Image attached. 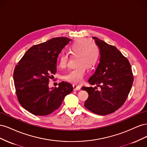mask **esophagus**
<instances>
[{
    "label": "esophagus",
    "mask_w": 147,
    "mask_h": 147,
    "mask_svg": "<svg viewBox=\"0 0 147 147\" xmlns=\"http://www.w3.org/2000/svg\"><path fill=\"white\" fill-rule=\"evenodd\" d=\"M73 87H74V91L80 90V89H81V87H80V86H78V85H76V84H74Z\"/></svg>",
    "instance_id": "obj_1"
}]
</instances>
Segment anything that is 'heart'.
I'll list each match as a JSON object with an SVG mask.
<instances>
[{
    "instance_id": "obj_1",
    "label": "heart",
    "mask_w": 147,
    "mask_h": 147,
    "mask_svg": "<svg viewBox=\"0 0 147 147\" xmlns=\"http://www.w3.org/2000/svg\"><path fill=\"white\" fill-rule=\"evenodd\" d=\"M69 53L71 55L77 56V67L66 75L65 79L71 83L80 84L85 75L86 67L88 69H92L96 65L99 56V48L91 40L77 38L69 46ZM67 62V55H62L59 62L60 67H65Z\"/></svg>"
}]
</instances>
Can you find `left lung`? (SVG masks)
<instances>
[{
    "label": "left lung",
    "mask_w": 147,
    "mask_h": 147,
    "mask_svg": "<svg viewBox=\"0 0 147 147\" xmlns=\"http://www.w3.org/2000/svg\"><path fill=\"white\" fill-rule=\"evenodd\" d=\"M92 38L100 50V61L94 74L88 80L91 85L82 88L88 93L84 107L99 115L112 113L126 101L134 77L129 62L118 49L97 37ZM100 86V91L96 90Z\"/></svg>",
    "instance_id": "left-lung-1"
}]
</instances>
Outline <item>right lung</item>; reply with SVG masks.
Instances as JSON below:
<instances>
[{"label":"right lung","instance_id":"add662e5","mask_svg":"<svg viewBox=\"0 0 147 147\" xmlns=\"http://www.w3.org/2000/svg\"><path fill=\"white\" fill-rule=\"evenodd\" d=\"M67 37H56L30 48L16 65L13 73L18 99L26 110L35 115L45 116L57 110L73 86L62 82L58 88L48 86L51 74L56 72L57 57L70 42Z\"/></svg>","mask_w":147,"mask_h":147}]
</instances>
